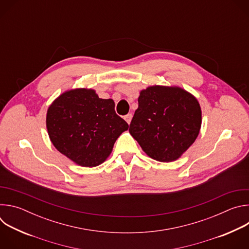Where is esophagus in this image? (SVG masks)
Here are the masks:
<instances>
[{
	"mask_svg": "<svg viewBox=\"0 0 249 249\" xmlns=\"http://www.w3.org/2000/svg\"><path fill=\"white\" fill-rule=\"evenodd\" d=\"M132 117H133V115L131 114V113H129V114H127V115H125V117H124V119L126 120V122L128 123V124H130L131 123V120H132Z\"/></svg>",
	"mask_w": 249,
	"mask_h": 249,
	"instance_id": "obj_1",
	"label": "esophagus"
}]
</instances>
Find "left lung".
<instances>
[{"label": "left lung", "instance_id": "1", "mask_svg": "<svg viewBox=\"0 0 249 249\" xmlns=\"http://www.w3.org/2000/svg\"><path fill=\"white\" fill-rule=\"evenodd\" d=\"M129 132L152 159H178L198 137L202 115L198 100L177 87L154 86L142 90Z\"/></svg>", "mask_w": 249, "mask_h": 249}]
</instances>
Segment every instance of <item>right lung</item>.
<instances>
[{
  "instance_id": "1",
  "label": "right lung",
  "mask_w": 249,
  "mask_h": 249,
  "mask_svg": "<svg viewBox=\"0 0 249 249\" xmlns=\"http://www.w3.org/2000/svg\"><path fill=\"white\" fill-rule=\"evenodd\" d=\"M112 99L92 89H78L61 94L49 106L46 126L54 147L82 166L93 167L110 155L115 141L128 130Z\"/></svg>"
}]
</instances>
